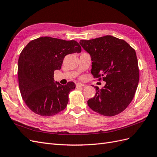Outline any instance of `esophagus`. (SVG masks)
I'll return each mask as SVG.
<instances>
[{"instance_id": "obj_1", "label": "esophagus", "mask_w": 157, "mask_h": 157, "mask_svg": "<svg viewBox=\"0 0 157 157\" xmlns=\"http://www.w3.org/2000/svg\"><path fill=\"white\" fill-rule=\"evenodd\" d=\"M84 86H85V85L84 84H81V83H77V84H76V87H77V88L83 87Z\"/></svg>"}]
</instances>
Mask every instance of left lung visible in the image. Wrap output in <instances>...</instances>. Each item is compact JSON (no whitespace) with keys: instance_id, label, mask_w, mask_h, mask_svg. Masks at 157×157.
Returning a JSON list of instances; mask_svg holds the SVG:
<instances>
[{"instance_id":"obj_1","label":"left lung","mask_w":157,"mask_h":157,"mask_svg":"<svg viewBox=\"0 0 157 157\" xmlns=\"http://www.w3.org/2000/svg\"><path fill=\"white\" fill-rule=\"evenodd\" d=\"M80 44L91 56V73L106 84L96 88L88 101L90 109L106 117L122 112L134 97L139 82V67L135 50L122 39L111 35L80 40Z\"/></svg>"}]
</instances>
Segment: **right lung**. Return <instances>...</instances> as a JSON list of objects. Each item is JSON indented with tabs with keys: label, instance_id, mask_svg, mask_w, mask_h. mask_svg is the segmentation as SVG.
<instances>
[{
	"label": "right lung",
	"instance_id": "add662e5",
	"mask_svg": "<svg viewBox=\"0 0 157 157\" xmlns=\"http://www.w3.org/2000/svg\"><path fill=\"white\" fill-rule=\"evenodd\" d=\"M80 52L77 41L49 36L33 40L23 49L18 59L19 88L33 112L50 117L67 107L69 93L76 86L73 82L65 85L54 82V73L61 69L66 55Z\"/></svg>",
	"mask_w": 157,
	"mask_h": 157
}]
</instances>
